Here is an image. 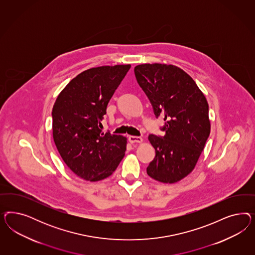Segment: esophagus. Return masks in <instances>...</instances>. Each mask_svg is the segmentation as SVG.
<instances>
[{
	"instance_id": "obj_1",
	"label": "esophagus",
	"mask_w": 255,
	"mask_h": 255,
	"mask_svg": "<svg viewBox=\"0 0 255 255\" xmlns=\"http://www.w3.org/2000/svg\"><path fill=\"white\" fill-rule=\"evenodd\" d=\"M129 141H130L131 143H141V142L143 141V139H142V137H140V136L130 135V136H129Z\"/></svg>"
}]
</instances>
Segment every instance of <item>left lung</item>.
Instances as JSON below:
<instances>
[{"label": "left lung", "instance_id": "1", "mask_svg": "<svg viewBox=\"0 0 255 255\" xmlns=\"http://www.w3.org/2000/svg\"><path fill=\"white\" fill-rule=\"evenodd\" d=\"M134 75L155 116L164 121L165 134L148 136L156 154L147 175L162 183L178 182L193 171L209 138L208 101L193 78L175 65L140 64Z\"/></svg>", "mask_w": 255, "mask_h": 255}]
</instances>
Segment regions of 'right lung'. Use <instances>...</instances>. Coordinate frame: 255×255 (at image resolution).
I'll return each instance as SVG.
<instances>
[{"mask_svg": "<svg viewBox=\"0 0 255 255\" xmlns=\"http://www.w3.org/2000/svg\"><path fill=\"white\" fill-rule=\"evenodd\" d=\"M130 64L86 70L59 94L52 109L55 145L79 178L98 181L116 170L125 154L126 138L103 131L108 102Z\"/></svg>", "mask_w": 255, "mask_h": 255, "instance_id": "right-lung-1", "label": "right lung"}]
</instances>
